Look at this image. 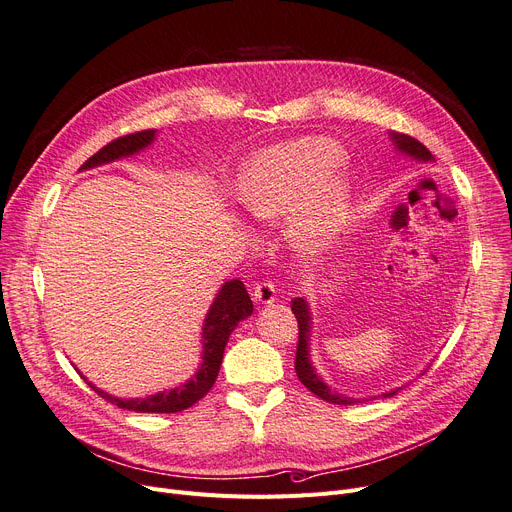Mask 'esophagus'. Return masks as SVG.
Listing matches in <instances>:
<instances>
[{
	"instance_id": "1",
	"label": "esophagus",
	"mask_w": 512,
	"mask_h": 512,
	"mask_svg": "<svg viewBox=\"0 0 512 512\" xmlns=\"http://www.w3.org/2000/svg\"><path fill=\"white\" fill-rule=\"evenodd\" d=\"M253 301L259 305H272L276 301V288L272 282H259L253 286Z\"/></svg>"
}]
</instances>
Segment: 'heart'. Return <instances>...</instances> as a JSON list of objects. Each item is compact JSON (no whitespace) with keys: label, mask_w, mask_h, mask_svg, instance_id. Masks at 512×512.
Masks as SVG:
<instances>
[{"label":"heart","mask_w":512,"mask_h":512,"mask_svg":"<svg viewBox=\"0 0 512 512\" xmlns=\"http://www.w3.org/2000/svg\"><path fill=\"white\" fill-rule=\"evenodd\" d=\"M340 159L338 145L328 139H303L261 151L240 172L238 201L249 215L263 222L282 220L299 209L290 226L294 245L303 255H319L342 222L346 184L330 178L317 189L314 186Z\"/></svg>","instance_id":"b5f03b06"}]
</instances>
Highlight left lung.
Instances as JSON below:
<instances>
[{
    "label": "left lung",
    "mask_w": 512,
    "mask_h": 512,
    "mask_svg": "<svg viewBox=\"0 0 512 512\" xmlns=\"http://www.w3.org/2000/svg\"><path fill=\"white\" fill-rule=\"evenodd\" d=\"M390 139L394 143V147L402 153L409 155L417 161H434V155L429 153V149L425 145H421L417 139L409 137V134H400V132H390ZM292 313L299 321V344H297V359H294V369H297L299 380L305 384V388H309L315 396H319L321 400L326 402H334V405H353V402H359V398H348L344 394H338L336 390H332L321 375L315 373V367L311 363V353H309V340H311V309L309 303L301 297H297L292 301ZM400 388H394L390 392H384L382 396H394Z\"/></svg>",
    "instance_id": "1"
}]
</instances>
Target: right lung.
I'll list each match as a JSON object with an SVG mask.
<instances>
[{
	"label": "right lung",
	"instance_id": "1",
	"mask_svg": "<svg viewBox=\"0 0 512 512\" xmlns=\"http://www.w3.org/2000/svg\"><path fill=\"white\" fill-rule=\"evenodd\" d=\"M157 130H141L134 134H126V137H120L112 143H107L103 149H99L93 157H89L80 170H91L103 164H110V161L130 157L134 153L143 151L149 147L155 139ZM253 313V303L249 292L240 280H228L220 288L218 297L213 299V305L209 307L205 315V324L201 332V344H203V353H201V365L197 373L191 380H186L184 384L157 392L145 398H118L99 390L95 384L89 382V386L107 402H112L118 409L126 411H137V413H178L188 407H193L195 402H199L213 386L215 378L220 373V365L224 359V348L226 342L232 334V330L238 326V321L247 319ZM87 380V378H85Z\"/></svg>",
	"mask_w": 512,
	"mask_h": 512
}]
</instances>
